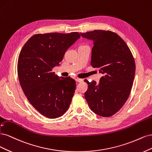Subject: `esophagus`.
<instances>
[{"label": "esophagus", "instance_id": "1", "mask_svg": "<svg viewBox=\"0 0 152 152\" xmlns=\"http://www.w3.org/2000/svg\"><path fill=\"white\" fill-rule=\"evenodd\" d=\"M75 80H76V81H77L78 83H81L83 81V79H80V78H78V77H75Z\"/></svg>", "mask_w": 152, "mask_h": 152}]
</instances>
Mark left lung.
Returning <instances> with one entry per match:
<instances>
[{
	"mask_svg": "<svg viewBox=\"0 0 152 152\" xmlns=\"http://www.w3.org/2000/svg\"><path fill=\"white\" fill-rule=\"evenodd\" d=\"M94 42L91 65L104 75L99 83L89 82L85 93L91 110L110 117L118 112L130 95L135 75V62L126 42L114 32L94 30L80 33Z\"/></svg>",
	"mask_w": 152,
	"mask_h": 152,
	"instance_id": "1",
	"label": "left lung"
}]
</instances>
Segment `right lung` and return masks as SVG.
Instances as JSON below:
<instances>
[{
  "label": "right lung",
  "instance_id": "add662e5",
  "mask_svg": "<svg viewBox=\"0 0 152 152\" xmlns=\"http://www.w3.org/2000/svg\"><path fill=\"white\" fill-rule=\"evenodd\" d=\"M79 38L77 32L36 34L19 53L18 75L22 90L34 108L48 118L61 117L69 109L76 82L69 76L58 77L52 69Z\"/></svg>",
  "mask_w": 152,
  "mask_h": 152
}]
</instances>
